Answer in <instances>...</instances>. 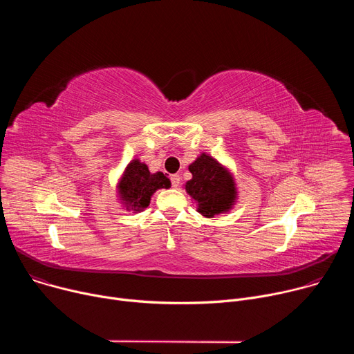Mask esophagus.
<instances>
[{
	"instance_id": "obj_1",
	"label": "esophagus",
	"mask_w": 354,
	"mask_h": 354,
	"mask_svg": "<svg viewBox=\"0 0 354 354\" xmlns=\"http://www.w3.org/2000/svg\"><path fill=\"white\" fill-rule=\"evenodd\" d=\"M171 182H172L174 187H178L180 185V176L179 175H172L171 176Z\"/></svg>"
}]
</instances>
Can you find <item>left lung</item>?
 <instances>
[{
  "label": "left lung",
  "mask_w": 354,
  "mask_h": 354,
  "mask_svg": "<svg viewBox=\"0 0 354 354\" xmlns=\"http://www.w3.org/2000/svg\"><path fill=\"white\" fill-rule=\"evenodd\" d=\"M192 179L185 189L194 201L197 212L206 217L230 212L238 198L232 174L212 156L201 153L190 165Z\"/></svg>",
  "instance_id": "obj_1"
}]
</instances>
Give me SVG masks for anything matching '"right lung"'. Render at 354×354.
Here are the masks:
<instances>
[{"mask_svg": "<svg viewBox=\"0 0 354 354\" xmlns=\"http://www.w3.org/2000/svg\"><path fill=\"white\" fill-rule=\"evenodd\" d=\"M164 187H171V180L162 172L151 174L148 167L136 158L127 164L120 176L118 193L126 210L140 213L149 206L151 196Z\"/></svg>", "mask_w": 354, "mask_h": 354, "instance_id": "add662e5", "label": "right lung"}]
</instances>
